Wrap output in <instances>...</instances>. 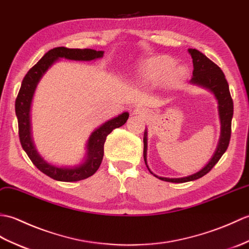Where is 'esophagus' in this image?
Returning a JSON list of instances; mask_svg holds the SVG:
<instances>
[{"label": "esophagus", "mask_w": 249, "mask_h": 249, "mask_svg": "<svg viewBox=\"0 0 249 249\" xmlns=\"http://www.w3.org/2000/svg\"><path fill=\"white\" fill-rule=\"evenodd\" d=\"M145 110H143V108L142 107H137L134 109V114L135 115H140V116H145Z\"/></svg>", "instance_id": "1"}]
</instances>
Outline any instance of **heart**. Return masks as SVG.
Listing matches in <instances>:
<instances>
[{
  "instance_id": "1",
  "label": "heart",
  "mask_w": 249,
  "mask_h": 249,
  "mask_svg": "<svg viewBox=\"0 0 249 249\" xmlns=\"http://www.w3.org/2000/svg\"><path fill=\"white\" fill-rule=\"evenodd\" d=\"M175 66L176 60L167 56H157L149 58L141 66V78L146 83H158L166 78L168 73L174 69ZM181 73L182 69L178 68L173 70L168 76L170 79H175Z\"/></svg>"
}]
</instances>
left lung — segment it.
Segmentation results:
<instances>
[{"instance_id":"left-lung-1","label":"left lung","mask_w":249,"mask_h":249,"mask_svg":"<svg viewBox=\"0 0 249 249\" xmlns=\"http://www.w3.org/2000/svg\"><path fill=\"white\" fill-rule=\"evenodd\" d=\"M189 53L193 58V67H194L191 83L193 85L203 87L209 91H211L215 99L217 100L218 116L220 121V136L216 150H215L213 157L203 168L195 174L182 177V178H165V177H159L154 175L148 167L146 129L145 133H143V160H145L146 166L154 177H157L160 180L173 182V183H183V182L197 180L204 175H207L214 167V165L219 161V159L222 158L225 151L227 150L231 136V120H232L233 116V101L230 96L229 85L225 78V74L216 64H214L211 59H209L206 55L198 51V50L189 49Z\"/></svg>"}]
</instances>
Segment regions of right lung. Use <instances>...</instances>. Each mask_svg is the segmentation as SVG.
Listing matches in <instances>:
<instances>
[{
  "mask_svg": "<svg viewBox=\"0 0 249 249\" xmlns=\"http://www.w3.org/2000/svg\"><path fill=\"white\" fill-rule=\"evenodd\" d=\"M104 51H96L92 49H68L65 47L54 48L48 51L34 67H32L24 76L20 87L18 97L16 99L15 108L18 118L19 139L21 146L31 159L33 164L49 176L50 178L64 182H75L92 176L100 167L103 154L104 142L107 136L114 129L124 125L129 118V113L124 112L117 117L107 120L92 132L86 143V156L84 161L75 166H56L48 163L34 145L31 129V107L33 97L38 83L51 66L60 58L90 62L103 57Z\"/></svg>",
  "mask_w": 249,
  "mask_h": 249,
  "instance_id": "obj_1",
  "label": "right lung"
}]
</instances>
